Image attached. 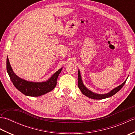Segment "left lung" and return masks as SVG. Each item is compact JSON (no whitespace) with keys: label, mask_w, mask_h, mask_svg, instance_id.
<instances>
[{"label":"left lung","mask_w":135,"mask_h":135,"mask_svg":"<svg viewBox=\"0 0 135 135\" xmlns=\"http://www.w3.org/2000/svg\"><path fill=\"white\" fill-rule=\"evenodd\" d=\"M78 88H79V89L81 90V92L85 95L86 96H87L88 97H89L90 99H96V100H100V99H105L107 98V97H110L113 96V95H114L115 93H117L118 91L121 89L124 86V84H125L126 81H127V79L126 81L122 84L121 85L118 86V87L115 88V89H114L113 90H112L111 91H110V92L107 93V94H97V93H94L92 91H91L90 90H89V89L86 88L84 85L82 83V81L81 79V74H80L79 70L78 71Z\"/></svg>","instance_id":"8db88e82"}]
</instances>
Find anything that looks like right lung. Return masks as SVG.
I'll list each match as a JSON object with an SVG mask.
<instances>
[{"mask_svg": "<svg viewBox=\"0 0 135 135\" xmlns=\"http://www.w3.org/2000/svg\"><path fill=\"white\" fill-rule=\"evenodd\" d=\"M6 68L7 73L14 86L25 95L32 97L40 96L52 90L57 85V78L62 70V68H60L47 81L32 82L22 79L14 73L8 57L6 61Z\"/></svg>", "mask_w": 135, "mask_h": 135, "instance_id": "right-lung-1", "label": "right lung"}]
</instances>
